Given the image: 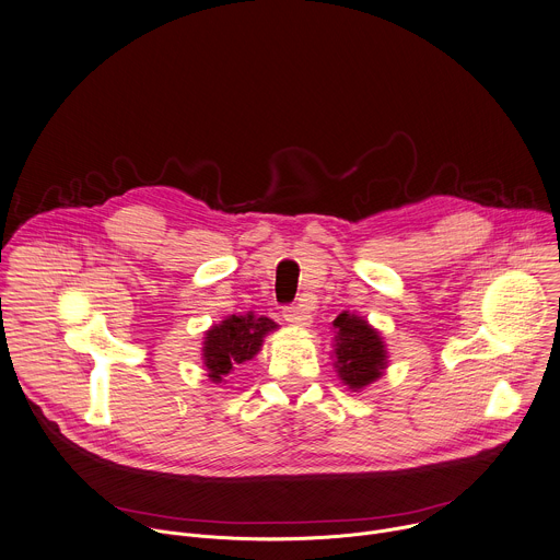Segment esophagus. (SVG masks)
I'll use <instances>...</instances> for the list:
<instances>
[{
	"label": "esophagus",
	"mask_w": 560,
	"mask_h": 560,
	"mask_svg": "<svg viewBox=\"0 0 560 560\" xmlns=\"http://www.w3.org/2000/svg\"><path fill=\"white\" fill-rule=\"evenodd\" d=\"M282 316H284V320L291 323V325H308V320H312V316H308V306H306L304 302L284 306Z\"/></svg>",
	"instance_id": "1"
}]
</instances>
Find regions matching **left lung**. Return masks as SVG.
I'll return each mask as SVG.
<instances>
[{
    "label": "left lung",
    "mask_w": 560,
    "mask_h": 560,
    "mask_svg": "<svg viewBox=\"0 0 560 560\" xmlns=\"http://www.w3.org/2000/svg\"><path fill=\"white\" fill-rule=\"evenodd\" d=\"M334 327L338 329L336 366L345 385L351 389H362L381 378L387 355L378 331L347 312L334 320Z\"/></svg>",
    "instance_id": "left-lung-1"
}]
</instances>
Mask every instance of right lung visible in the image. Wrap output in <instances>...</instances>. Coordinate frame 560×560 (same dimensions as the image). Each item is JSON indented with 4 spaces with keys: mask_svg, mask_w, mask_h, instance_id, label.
I'll use <instances>...</instances> for the list:
<instances>
[{
    "mask_svg": "<svg viewBox=\"0 0 560 560\" xmlns=\"http://www.w3.org/2000/svg\"><path fill=\"white\" fill-rule=\"evenodd\" d=\"M278 325L269 318L248 316H229L222 325L213 327L205 340V364L209 376L220 381L233 369L252 360L262 345V338Z\"/></svg>",
    "mask_w": 560,
    "mask_h": 560,
    "instance_id": "right-lung-1",
    "label": "right lung"
}]
</instances>
